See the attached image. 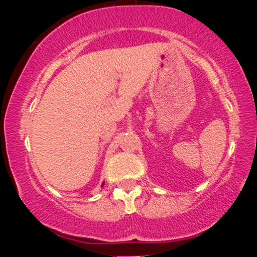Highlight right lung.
I'll list each match as a JSON object with an SVG mask.
<instances>
[{
  "label": "right lung",
  "instance_id": "obj_1",
  "mask_svg": "<svg viewBox=\"0 0 257 257\" xmlns=\"http://www.w3.org/2000/svg\"><path fill=\"white\" fill-rule=\"evenodd\" d=\"M102 186H104V184H102V185H101V187H102Z\"/></svg>",
  "mask_w": 257,
  "mask_h": 257
}]
</instances>
